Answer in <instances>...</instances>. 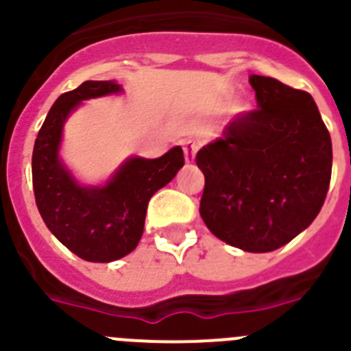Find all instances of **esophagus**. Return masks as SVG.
Wrapping results in <instances>:
<instances>
[{"instance_id": "1", "label": "esophagus", "mask_w": 351, "mask_h": 351, "mask_svg": "<svg viewBox=\"0 0 351 351\" xmlns=\"http://www.w3.org/2000/svg\"><path fill=\"white\" fill-rule=\"evenodd\" d=\"M197 149H199V145L195 142H192V140H186V142L183 143V154H185L186 162H194Z\"/></svg>"}]
</instances>
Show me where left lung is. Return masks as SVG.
I'll return each instance as SVG.
<instances>
[{"instance_id": "8db88e82", "label": "left lung", "mask_w": 351, "mask_h": 351, "mask_svg": "<svg viewBox=\"0 0 351 351\" xmlns=\"http://www.w3.org/2000/svg\"><path fill=\"white\" fill-rule=\"evenodd\" d=\"M256 109L202 147L201 213L227 244L268 253L308 227L326 201L332 143L308 91L253 74Z\"/></svg>"}]
</instances>
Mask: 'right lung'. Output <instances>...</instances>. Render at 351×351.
<instances>
[{
    "label": "right lung",
    "mask_w": 351,
    "mask_h": 351,
    "mask_svg": "<svg viewBox=\"0 0 351 351\" xmlns=\"http://www.w3.org/2000/svg\"><path fill=\"white\" fill-rule=\"evenodd\" d=\"M119 90L112 81H84L76 90L62 93L32 150V189L43 221L67 250L95 263L119 260L135 250L150 197L185 165L182 147H175L159 159L133 157L106 186L76 185L57 156L65 117L81 100Z\"/></svg>",
    "instance_id": "1"
}]
</instances>
